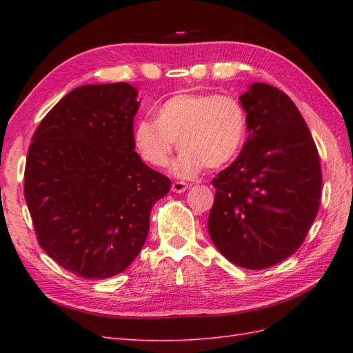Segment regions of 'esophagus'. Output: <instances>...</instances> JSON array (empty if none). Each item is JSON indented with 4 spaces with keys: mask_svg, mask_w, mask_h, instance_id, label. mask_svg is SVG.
<instances>
[{
    "mask_svg": "<svg viewBox=\"0 0 353 353\" xmlns=\"http://www.w3.org/2000/svg\"><path fill=\"white\" fill-rule=\"evenodd\" d=\"M186 190H188V185H186L185 182H174V183L171 185V191L172 192L181 194V192H185Z\"/></svg>",
    "mask_w": 353,
    "mask_h": 353,
    "instance_id": "obj_1",
    "label": "esophagus"
}]
</instances>
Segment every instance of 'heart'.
Listing matches in <instances>:
<instances>
[{"instance_id":"1","label":"heart","mask_w":353,"mask_h":353,"mask_svg":"<svg viewBox=\"0 0 353 353\" xmlns=\"http://www.w3.org/2000/svg\"><path fill=\"white\" fill-rule=\"evenodd\" d=\"M247 137V114L232 95L181 94L156 112V121L139 119L133 130L134 148L142 161L167 167L176 147L174 163L181 177H194L205 167L220 168L239 153Z\"/></svg>"}]
</instances>
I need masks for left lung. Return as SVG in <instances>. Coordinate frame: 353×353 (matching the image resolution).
Returning <instances> with one entry per match:
<instances>
[{
    "label": "left lung",
    "instance_id": "obj_1",
    "mask_svg": "<svg viewBox=\"0 0 353 353\" xmlns=\"http://www.w3.org/2000/svg\"><path fill=\"white\" fill-rule=\"evenodd\" d=\"M249 137L236 159L212 179L208 230L232 264H279L305 241L319 212L320 157L296 104L281 89L253 83L241 97Z\"/></svg>",
    "mask_w": 353,
    "mask_h": 353
}]
</instances>
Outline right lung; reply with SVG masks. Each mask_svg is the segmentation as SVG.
Listing matches in <instances>:
<instances>
[{
	"mask_svg": "<svg viewBox=\"0 0 353 353\" xmlns=\"http://www.w3.org/2000/svg\"><path fill=\"white\" fill-rule=\"evenodd\" d=\"M138 91L129 83L72 89L37 125L24 196L37 243L83 279H106L138 256L150 212L171 182L134 152Z\"/></svg>",
	"mask_w": 353,
	"mask_h": 353,
	"instance_id": "add662e5",
	"label": "right lung"
}]
</instances>
